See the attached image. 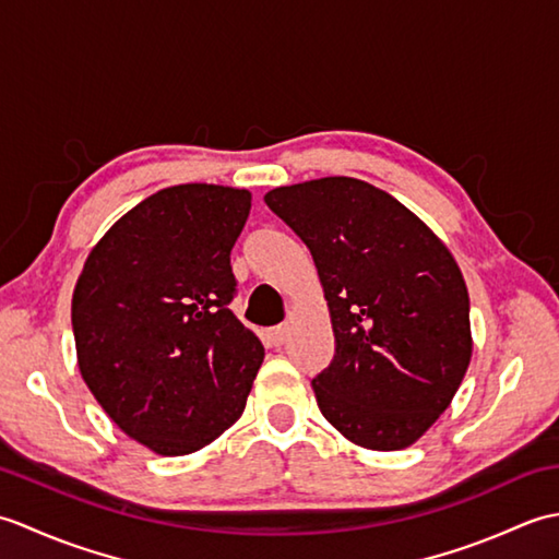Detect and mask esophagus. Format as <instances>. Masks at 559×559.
I'll list each match as a JSON object with an SVG mask.
<instances>
[{
  "label": "esophagus",
  "instance_id": "34e87169",
  "mask_svg": "<svg viewBox=\"0 0 559 559\" xmlns=\"http://www.w3.org/2000/svg\"><path fill=\"white\" fill-rule=\"evenodd\" d=\"M288 334H290V329H288V324H278V326H273V329H269V341L273 343V346H283V343H286V338H288Z\"/></svg>",
  "mask_w": 559,
  "mask_h": 559
}]
</instances>
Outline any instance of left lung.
Segmentation results:
<instances>
[{"label":"left lung","mask_w":559,"mask_h":559,"mask_svg":"<svg viewBox=\"0 0 559 559\" xmlns=\"http://www.w3.org/2000/svg\"><path fill=\"white\" fill-rule=\"evenodd\" d=\"M264 201L310 247L329 305L336 353L312 379L319 411L358 447H411L471 362L456 259L401 201L355 177L276 187Z\"/></svg>","instance_id":"8db88e82"}]
</instances>
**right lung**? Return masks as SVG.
<instances>
[{
  "instance_id": "add662e5",
  "label": "right lung",
  "mask_w": 559,
  "mask_h": 559,
  "mask_svg": "<svg viewBox=\"0 0 559 559\" xmlns=\"http://www.w3.org/2000/svg\"><path fill=\"white\" fill-rule=\"evenodd\" d=\"M247 189L175 185L91 249L71 298L83 382L124 435L160 456L211 444L240 418L264 346L230 312V249Z\"/></svg>"
}]
</instances>
